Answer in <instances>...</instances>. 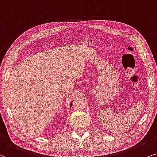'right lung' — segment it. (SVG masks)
Segmentation results:
<instances>
[{"label": "right lung", "mask_w": 157, "mask_h": 157, "mask_svg": "<svg viewBox=\"0 0 157 157\" xmlns=\"http://www.w3.org/2000/svg\"><path fill=\"white\" fill-rule=\"evenodd\" d=\"M72 103H71V104H70V108H71V106H72Z\"/></svg>", "instance_id": "obj_1"}]
</instances>
